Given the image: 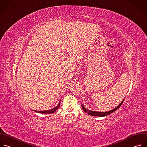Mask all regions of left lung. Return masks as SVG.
Returning <instances> with one entry per match:
<instances>
[{"mask_svg": "<svg viewBox=\"0 0 147 147\" xmlns=\"http://www.w3.org/2000/svg\"><path fill=\"white\" fill-rule=\"evenodd\" d=\"M125 99H123V100L122 101V102L117 107H116L115 109L111 110V111H108V112H96V111H87L83 106V105H82V109L85 112H87V113L89 114V115L90 116H107L111 113H112V112H113L114 111H115L116 110L118 109L122 104L123 101H124Z\"/></svg>", "mask_w": 147, "mask_h": 147, "instance_id": "8db88e82", "label": "left lung"}]
</instances>
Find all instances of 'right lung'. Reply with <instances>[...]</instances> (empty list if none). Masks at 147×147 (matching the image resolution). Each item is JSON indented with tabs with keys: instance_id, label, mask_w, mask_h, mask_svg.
Listing matches in <instances>:
<instances>
[{
	"instance_id": "obj_1",
	"label": "right lung",
	"mask_w": 147,
	"mask_h": 147,
	"mask_svg": "<svg viewBox=\"0 0 147 147\" xmlns=\"http://www.w3.org/2000/svg\"><path fill=\"white\" fill-rule=\"evenodd\" d=\"M60 102L58 104V105L55 107V108H54L53 109H51V110H48V111H35V112H38V113H53L58 108L60 107Z\"/></svg>"
}]
</instances>
